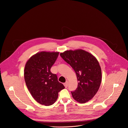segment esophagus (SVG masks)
<instances>
[{
	"mask_svg": "<svg viewBox=\"0 0 128 128\" xmlns=\"http://www.w3.org/2000/svg\"><path fill=\"white\" fill-rule=\"evenodd\" d=\"M68 81H66V82L64 84V86L65 88H67L68 86Z\"/></svg>",
	"mask_w": 128,
	"mask_h": 128,
	"instance_id": "34e87169",
	"label": "esophagus"
}]
</instances>
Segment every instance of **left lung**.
Returning <instances> with one entry per match:
<instances>
[{"mask_svg": "<svg viewBox=\"0 0 128 128\" xmlns=\"http://www.w3.org/2000/svg\"><path fill=\"white\" fill-rule=\"evenodd\" d=\"M60 55L72 66L77 76L78 87L71 92L74 100L81 104L89 101L99 90L102 82V70L97 60L82 49L66 50Z\"/></svg>", "mask_w": 128, "mask_h": 128, "instance_id": "obj_1", "label": "left lung"}]
</instances>
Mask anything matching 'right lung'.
<instances>
[{
    "instance_id": "obj_1",
    "label": "right lung",
    "mask_w": 128,
    "mask_h": 128,
    "mask_svg": "<svg viewBox=\"0 0 128 128\" xmlns=\"http://www.w3.org/2000/svg\"><path fill=\"white\" fill-rule=\"evenodd\" d=\"M58 55V52H38L28 59L24 66V78L28 91L37 102L46 106L53 104L58 92L64 88L57 75L50 71Z\"/></svg>"
}]
</instances>
